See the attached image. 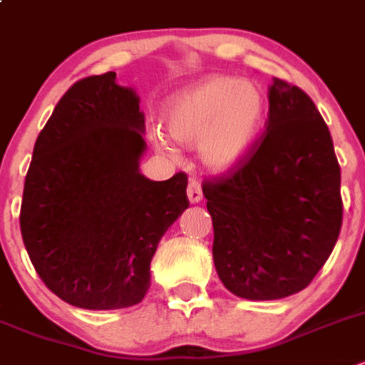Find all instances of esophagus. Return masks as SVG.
I'll use <instances>...</instances> for the list:
<instances>
[{"instance_id":"34e87169","label":"esophagus","mask_w":365,"mask_h":365,"mask_svg":"<svg viewBox=\"0 0 365 365\" xmlns=\"http://www.w3.org/2000/svg\"><path fill=\"white\" fill-rule=\"evenodd\" d=\"M188 199L192 205H197L202 200V188H200V182L195 179H190L188 182Z\"/></svg>"}]
</instances>
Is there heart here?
I'll return each instance as SVG.
<instances>
[{"mask_svg":"<svg viewBox=\"0 0 365 365\" xmlns=\"http://www.w3.org/2000/svg\"><path fill=\"white\" fill-rule=\"evenodd\" d=\"M267 113V99L257 83L233 76H210L173 93L165 108L170 135L197 145L205 168L224 173L240 165L255 146ZM160 153L177 157L172 143L150 133Z\"/></svg>","mask_w":365,"mask_h":365,"instance_id":"heart-1","label":"heart"}]
</instances>
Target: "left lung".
<instances>
[{
    "mask_svg": "<svg viewBox=\"0 0 365 365\" xmlns=\"http://www.w3.org/2000/svg\"><path fill=\"white\" fill-rule=\"evenodd\" d=\"M266 132L228 177L206 180L213 262L240 299L277 300L315 279L342 226L340 166L315 103L273 79Z\"/></svg>",
    "mask_w": 365,
    "mask_h": 365,
    "instance_id": "left-lung-1",
    "label": "left lung"
}]
</instances>
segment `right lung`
<instances>
[{"instance_id":"right-lung-1","label":"right lung","mask_w":365,"mask_h":365,"mask_svg":"<svg viewBox=\"0 0 365 365\" xmlns=\"http://www.w3.org/2000/svg\"><path fill=\"white\" fill-rule=\"evenodd\" d=\"M115 72L73 83L34 145L19 226L50 292L83 309H123L145 299L150 262L190 206L188 177L150 180L145 113Z\"/></svg>"}]
</instances>
